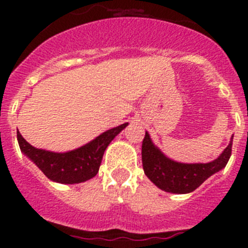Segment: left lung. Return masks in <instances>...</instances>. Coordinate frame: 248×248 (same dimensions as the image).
Here are the masks:
<instances>
[{
	"instance_id": "left-lung-1",
	"label": "left lung",
	"mask_w": 248,
	"mask_h": 248,
	"mask_svg": "<svg viewBox=\"0 0 248 248\" xmlns=\"http://www.w3.org/2000/svg\"><path fill=\"white\" fill-rule=\"evenodd\" d=\"M232 151V138L222 154L207 164H181L168 159L153 144L148 133L141 145V159L146 176L159 189L172 194H187L196 190L207 177L226 166Z\"/></svg>"
}]
</instances>
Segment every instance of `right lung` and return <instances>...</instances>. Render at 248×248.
<instances>
[{
    "label": "right lung",
    "mask_w": 248,
    "mask_h": 248,
    "mask_svg": "<svg viewBox=\"0 0 248 248\" xmlns=\"http://www.w3.org/2000/svg\"><path fill=\"white\" fill-rule=\"evenodd\" d=\"M126 125L128 123L105 131L87 145L68 153H52L34 148L23 139L18 130L17 140L22 153L27 155L48 179L61 184H79L97 175L105 149Z\"/></svg>",
    "instance_id": "obj_1"
}]
</instances>
